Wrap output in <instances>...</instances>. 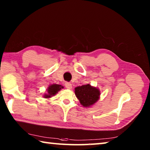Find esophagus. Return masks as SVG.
I'll return each mask as SVG.
<instances>
[{
	"mask_svg": "<svg viewBox=\"0 0 150 150\" xmlns=\"http://www.w3.org/2000/svg\"><path fill=\"white\" fill-rule=\"evenodd\" d=\"M65 86L66 88H68V89H71V88H72L71 83H69V82H65Z\"/></svg>",
	"mask_w": 150,
	"mask_h": 150,
	"instance_id": "esophagus-1",
	"label": "esophagus"
}]
</instances>
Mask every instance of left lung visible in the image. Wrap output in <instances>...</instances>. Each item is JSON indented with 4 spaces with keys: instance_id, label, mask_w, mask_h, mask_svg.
<instances>
[{
    "instance_id": "left-lung-1",
    "label": "left lung",
    "mask_w": 150,
    "mask_h": 150,
    "mask_svg": "<svg viewBox=\"0 0 150 150\" xmlns=\"http://www.w3.org/2000/svg\"><path fill=\"white\" fill-rule=\"evenodd\" d=\"M75 93L80 103L85 107H88L95 104L100 96L98 89L91 87L88 84L76 87Z\"/></svg>"
}]
</instances>
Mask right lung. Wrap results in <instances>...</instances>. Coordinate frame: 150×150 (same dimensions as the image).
<instances>
[{
  "label": "right lung",
  "instance_id": "right-lung-1",
  "mask_svg": "<svg viewBox=\"0 0 150 150\" xmlns=\"http://www.w3.org/2000/svg\"><path fill=\"white\" fill-rule=\"evenodd\" d=\"M63 87L60 85H56L54 84L50 85L47 88V94L44 95L45 98H50L51 96L55 95V94L58 93V91H60L62 88H63Z\"/></svg>",
  "mask_w": 150,
  "mask_h": 150
}]
</instances>
